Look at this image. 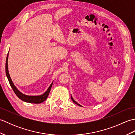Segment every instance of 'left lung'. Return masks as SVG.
Returning <instances> with one entry per match:
<instances>
[{"label":"left lung","instance_id":"obj_1","mask_svg":"<svg viewBox=\"0 0 135 135\" xmlns=\"http://www.w3.org/2000/svg\"><path fill=\"white\" fill-rule=\"evenodd\" d=\"M71 100H73V102L74 103H75V104H77V105H79V106H81V107H82V105H81V104H78V103H77L76 101H75V100H74V99L73 98V97H72V96H71Z\"/></svg>","mask_w":135,"mask_h":135}]
</instances>
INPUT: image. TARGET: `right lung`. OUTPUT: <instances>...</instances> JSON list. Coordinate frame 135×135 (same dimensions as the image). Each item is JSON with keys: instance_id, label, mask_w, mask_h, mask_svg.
I'll list each match as a JSON object with an SVG mask.
<instances>
[{"instance_id": "right-lung-1", "label": "right lung", "mask_w": 135, "mask_h": 135, "mask_svg": "<svg viewBox=\"0 0 135 135\" xmlns=\"http://www.w3.org/2000/svg\"><path fill=\"white\" fill-rule=\"evenodd\" d=\"M8 53L7 56L6 61V76L7 77V79L8 80V82H9V84L11 86V87L12 88L13 91L17 96V97H18V98L21 99V100H22V101L27 102V103H35V104H39V103H41L42 102H44V101H45L47 99L49 94L50 93L51 88L52 86L53 82L50 84V85L49 86V87L48 88L47 90L44 93L41 94V95L29 96V95H26V94H23L16 88V86H15V85H14L12 80H11L9 73H8Z\"/></svg>"}]
</instances>
